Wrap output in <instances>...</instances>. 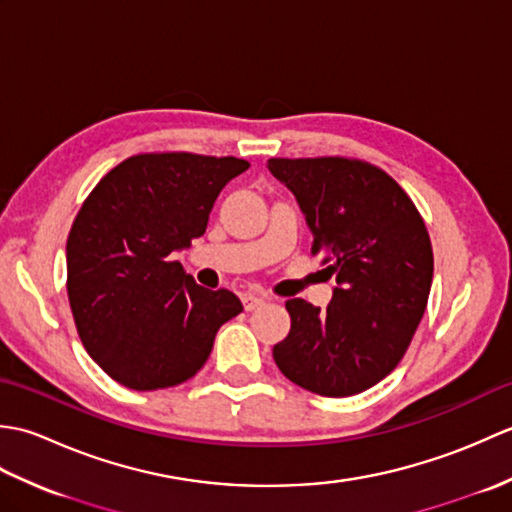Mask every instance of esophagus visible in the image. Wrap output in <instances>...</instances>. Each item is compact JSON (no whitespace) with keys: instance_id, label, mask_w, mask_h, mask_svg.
<instances>
[{"instance_id":"34e87169","label":"esophagus","mask_w":512,"mask_h":512,"mask_svg":"<svg viewBox=\"0 0 512 512\" xmlns=\"http://www.w3.org/2000/svg\"><path fill=\"white\" fill-rule=\"evenodd\" d=\"M259 306H264V297H257V295H246V297H244V308H246L248 312L257 310Z\"/></svg>"}]
</instances>
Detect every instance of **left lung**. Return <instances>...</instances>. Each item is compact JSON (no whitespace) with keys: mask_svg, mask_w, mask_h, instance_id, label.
I'll use <instances>...</instances> for the list:
<instances>
[{"mask_svg":"<svg viewBox=\"0 0 512 512\" xmlns=\"http://www.w3.org/2000/svg\"><path fill=\"white\" fill-rule=\"evenodd\" d=\"M268 169L295 195L312 253L336 277L325 310L286 301L290 332L273 347L275 363L312 394H361L400 363L427 308V226L398 182L365 162L270 158Z\"/></svg>","mask_w":512,"mask_h":512,"instance_id":"8db88e82","label":"left lung"}]
</instances>
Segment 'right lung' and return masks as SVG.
I'll return each mask as SVG.
<instances>
[{
    "mask_svg": "<svg viewBox=\"0 0 512 512\" xmlns=\"http://www.w3.org/2000/svg\"><path fill=\"white\" fill-rule=\"evenodd\" d=\"M246 169L233 156H134L83 202L65 246L70 308L85 350L116 383H184L244 310L231 290L195 284L171 255L204 235L217 195Z\"/></svg>",
    "mask_w": 512,
    "mask_h": 512,
    "instance_id": "add662e5",
    "label": "right lung"
}]
</instances>
